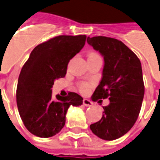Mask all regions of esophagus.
<instances>
[{"label":"esophagus","mask_w":160,"mask_h":160,"mask_svg":"<svg viewBox=\"0 0 160 160\" xmlns=\"http://www.w3.org/2000/svg\"><path fill=\"white\" fill-rule=\"evenodd\" d=\"M82 102H83L84 106H86V107H91V106H92V104H93L92 101H90L89 99H87V98H84V99L82 100Z\"/></svg>","instance_id":"1"}]
</instances>
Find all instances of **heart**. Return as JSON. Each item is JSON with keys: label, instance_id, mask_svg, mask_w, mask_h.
I'll return each instance as SVG.
<instances>
[{"label": "heart", "instance_id": "obj_1", "mask_svg": "<svg viewBox=\"0 0 160 160\" xmlns=\"http://www.w3.org/2000/svg\"><path fill=\"white\" fill-rule=\"evenodd\" d=\"M100 58V56L96 52H90L88 53V58ZM92 87V83L91 82H82L78 83V88L79 91L82 92V93H86L88 92L91 89Z\"/></svg>", "mask_w": 160, "mask_h": 160}]
</instances>
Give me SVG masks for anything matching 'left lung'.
<instances>
[{"label":"left lung","instance_id":"1","mask_svg":"<svg viewBox=\"0 0 160 160\" xmlns=\"http://www.w3.org/2000/svg\"><path fill=\"white\" fill-rule=\"evenodd\" d=\"M87 42L104 58L102 80L92 94V100L110 101L103 107L101 119L90 125V128L102 139L114 140L130 130L140 112L144 95L140 60L115 38L98 36L88 38Z\"/></svg>","mask_w":160,"mask_h":160}]
</instances>
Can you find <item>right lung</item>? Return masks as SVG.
Masks as SVG:
<instances>
[{"label":"right lung","instance_id":"1","mask_svg":"<svg viewBox=\"0 0 160 160\" xmlns=\"http://www.w3.org/2000/svg\"><path fill=\"white\" fill-rule=\"evenodd\" d=\"M86 35L58 36L37 46L20 72L17 104L25 127L34 135L49 138L59 133L68 108L82 104V98L69 92L52 97L56 79L64 78L69 61L85 45Z\"/></svg>","mask_w":160,"mask_h":160}]
</instances>
